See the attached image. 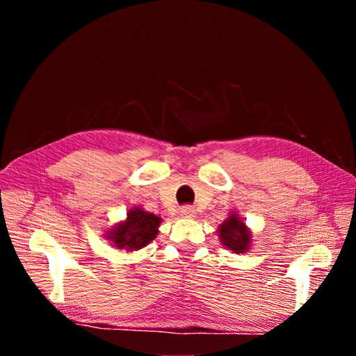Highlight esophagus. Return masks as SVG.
<instances>
[{
	"label": "esophagus",
	"instance_id": "34e87169",
	"mask_svg": "<svg viewBox=\"0 0 356 356\" xmlns=\"http://www.w3.org/2000/svg\"><path fill=\"white\" fill-rule=\"evenodd\" d=\"M180 215H182L184 218H193V216L196 215V212L191 206H184L182 209H180Z\"/></svg>",
	"mask_w": 356,
	"mask_h": 356
}]
</instances>
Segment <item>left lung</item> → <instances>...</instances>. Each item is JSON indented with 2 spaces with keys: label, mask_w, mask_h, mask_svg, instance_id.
Here are the masks:
<instances>
[{
  "label": "left lung",
  "mask_w": 356,
  "mask_h": 356,
  "mask_svg": "<svg viewBox=\"0 0 356 356\" xmlns=\"http://www.w3.org/2000/svg\"><path fill=\"white\" fill-rule=\"evenodd\" d=\"M221 242L234 252H243L248 250L250 245V232L245 229V222L238 220V216L234 213L231 218L225 221L220 227Z\"/></svg>",
  "instance_id": "1"
}]
</instances>
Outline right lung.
Here are the masks:
<instances>
[{"label": "right lung", "instance_id": "add662e5", "mask_svg": "<svg viewBox=\"0 0 356 356\" xmlns=\"http://www.w3.org/2000/svg\"><path fill=\"white\" fill-rule=\"evenodd\" d=\"M160 221L159 216L136 207L127 213V221L114 229L111 238L118 248L140 250L155 238Z\"/></svg>", "mask_w": 356, "mask_h": 356}]
</instances>
